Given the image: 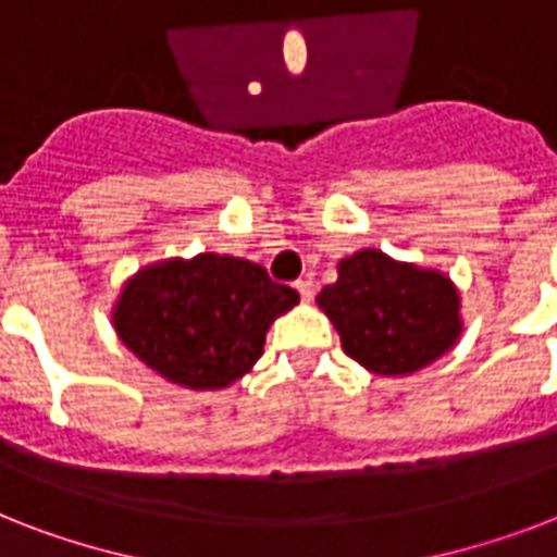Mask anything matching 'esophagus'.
Here are the masks:
<instances>
[{
	"label": "esophagus",
	"mask_w": 557,
	"mask_h": 557,
	"mask_svg": "<svg viewBox=\"0 0 557 557\" xmlns=\"http://www.w3.org/2000/svg\"><path fill=\"white\" fill-rule=\"evenodd\" d=\"M295 288H297V292H300V300H306V304H309V300H312V297H314V283H312V280H297Z\"/></svg>",
	"instance_id": "1"
}]
</instances>
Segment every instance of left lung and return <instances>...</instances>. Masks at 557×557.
<instances>
[{
  "instance_id": "8db88e82",
  "label": "left lung",
  "mask_w": 557,
  "mask_h": 557,
  "mask_svg": "<svg viewBox=\"0 0 557 557\" xmlns=\"http://www.w3.org/2000/svg\"><path fill=\"white\" fill-rule=\"evenodd\" d=\"M341 347L379 375H410L457 344L459 295L440 271L416 269L367 248L341 260L338 280L318 295Z\"/></svg>"
}]
</instances>
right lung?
Segmentation results:
<instances>
[{"label": "right lung", "mask_w": 557, "mask_h": 557, "mask_svg": "<svg viewBox=\"0 0 557 557\" xmlns=\"http://www.w3.org/2000/svg\"><path fill=\"white\" fill-rule=\"evenodd\" d=\"M297 300L257 262L199 253L138 271L121 292L115 330L173 384L219 389L257 364L271 321Z\"/></svg>", "instance_id": "obj_1"}]
</instances>
